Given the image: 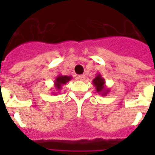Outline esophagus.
I'll return each mask as SVG.
<instances>
[{
  "mask_svg": "<svg viewBox=\"0 0 155 155\" xmlns=\"http://www.w3.org/2000/svg\"><path fill=\"white\" fill-rule=\"evenodd\" d=\"M84 79H85V75L84 74H81V75H78L77 76L78 81H84Z\"/></svg>",
  "mask_w": 155,
  "mask_h": 155,
  "instance_id": "obj_1",
  "label": "esophagus"
}]
</instances>
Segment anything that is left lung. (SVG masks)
I'll return each instance as SVG.
<instances>
[{"label": "left lung", "mask_w": 155, "mask_h": 155, "mask_svg": "<svg viewBox=\"0 0 155 155\" xmlns=\"http://www.w3.org/2000/svg\"><path fill=\"white\" fill-rule=\"evenodd\" d=\"M92 82H93L94 86L95 87L96 92L99 94H101L102 96H105L110 92V90L105 85V81L101 74H96V76L92 81Z\"/></svg>", "instance_id": "8db88e82"}]
</instances>
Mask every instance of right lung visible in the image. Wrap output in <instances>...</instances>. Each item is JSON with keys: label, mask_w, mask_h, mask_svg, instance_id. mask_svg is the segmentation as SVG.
Here are the masks:
<instances>
[{"label": "right lung", "mask_w": 155, "mask_h": 155, "mask_svg": "<svg viewBox=\"0 0 155 155\" xmlns=\"http://www.w3.org/2000/svg\"><path fill=\"white\" fill-rule=\"evenodd\" d=\"M71 79H72V76L71 75H62V74H59L57 77L55 78V80L54 81V87L55 88V90L58 91L56 93H54V92H52V94H55L59 93L61 90L62 89V87L64 86V84L68 83L69 81H71ZM51 91H53L51 90Z\"/></svg>", "instance_id": "obj_1"}]
</instances>
